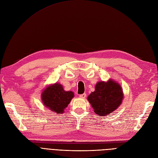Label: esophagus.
I'll use <instances>...</instances> for the list:
<instances>
[{
  "mask_svg": "<svg viewBox=\"0 0 158 158\" xmlns=\"http://www.w3.org/2000/svg\"><path fill=\"white\" fill-rule=\"evenodd\" d=\"M79 97L80 98H82V99H84L85 97H86V94H80L79 95Z\"/></svg>",
  "mask_w": 158,
  "mask_h": 158,
  "instance_id": "esophagus-1",
  "label": "esophagus"
}]
</instances>
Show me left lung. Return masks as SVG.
Wrapping results in <instances>:
<instances>
[{
    "label": "left lung",
    "instance_id": "1",
    "mask_svg": "<svg viewBox=\"0 0 158 158\" xmlns=\"http://www.w3.org/2000/svg\"><path fill=\"white\" fill-rule=\"evenodd\" d=\"M121 86L115 81L110 79L107 82H99L95 85V91L88 97V100L98 115L106 116L119 107L123 99Z\"/></svg>",
    "mask_w": 158,
    "mask_h": 158
}]
</instances>
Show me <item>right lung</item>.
<instances>
[{"mask_svg":"<svg viewBox=\"0 0 158 158\" xmlns=\"http://www.w3.org/2000/svg\"><path fill=\"white\" fill-rule=\"evenodd\" d=\"M73 98V92L64 91L63 85L57 82L47 86L41 94V100L44 106L56 114L63 113L64 109Z\"/></svg>","mask_w":158,"mask_h":158,"instance_id":"obj_1","label":"right lung"}]
</instances>
